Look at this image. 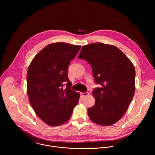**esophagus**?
<instances>
[{"mask_svg":"<svg viewBox=\"0 0 155 155\" xmlns=\"http://www.w3.org/2000/svg\"><path fill=\"white\" fill-rule=\"evenodd\" d=\"M89 94H90V93H87V92H86V93H81V95L82 96H83V97L87 96Z\"/></svg>","mask_w":155,"mask_h":155,"instance_id":"34e87169","label":"esophagus"}]
</instances>
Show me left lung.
I'll return each mask as SVG.
<instances>
[{
  "label": "left lung",
  "mask_w": 155,
  "mask_h": 155,
  "mask_svg": "<svg viewBox=\"0 0 155 155\" xmlns=\"http://www.w3.org/2000/svg\"><path fill=\"white\" fill-rule=\"evenodd\" d=\"M79 59L92 68L94 80L102 86L93 91L95 104L88 108L90 120L101 126H111L124 115L135 93V68L117 47L102 43L82 47Z\"/></svg>",
  "instance_id": "left-lung-1"
}]
</instances>
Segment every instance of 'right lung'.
<instances>
[{"instance_id": "right-lung-1", "label": "right lung", "mask_w": 155, "mask_h": 155, "mask_svg": "<svg viewBox=\"0 0 155 155\" xmlns=\"http://www.w3.org/2000/svg\"><path fill=\"white\" fill-rule=\"evenodd\" d=\"M81 46L64 42L50 43L35 55L27 72V93L36 115L47 124L60 126L69 121L80 93L70 89V62ZM67 86L63 89V83Z\"/></svg>"}]
</instances>
